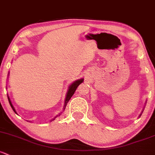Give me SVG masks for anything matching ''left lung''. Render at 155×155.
<instances>
[{
  "label": "left lung",
  "instance_id": "obj_1",
  "mask_svg": "<svg viewBox=\"0 0 155 155\" xmlns=\"http://www.w3.org/2000/svg\"><path fill=\"white\" fill-rule=\"evenodd\" d=\"M143 110H144V109H143ZM143 111H142V113H143ZM142 113H141V114H140V116H139V117L141 116V114H142Z\"/></svg>",
  "mask_w": 155,
  "mask_h": 155
}]
</instances>
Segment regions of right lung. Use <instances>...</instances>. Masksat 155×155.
<instances>
[{
    "mask_svg": "<svg viewBox=\"0 0 155 155\" xmlns=\"http://www.w3.org/2000/svg\"><path fill=\"white\" fill-rule=\"evenodd\" d=\"M9 73H8V76H9ZM83 81H84V79H78V80H76V81H75V82H73L72 83V84H71V85L69 86V87H68V92H67V94H66V97H65L64 105V107H63V111H64V109H65V107H66V105H67V104H68V101H69L70 99H71V97H72V96L73 95V94H74L75 91H76V88H77V87H78V86L79 85V84H81V83H82V82H83ZM8 99H9V104H10V105H11V107H12V110H14L15 113L17 114V112H16L14 106H13V105L12 104V102H11L10 99H9V97H8ZM61 113H62V112H61ZM61 113L58 114L57 115V116H56V117H54V118H53V120H50V122H51V121H53V120H54L55 119H56L57 117L60 116V115H61Z\"/></svg>",
    "mask_w": 155,
    "mask_h": 155,
    "instance_id": "obj_1",
    "label": "right lung"
}]
</instances>
